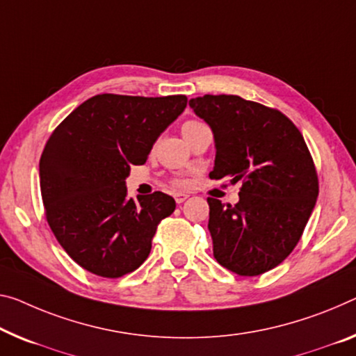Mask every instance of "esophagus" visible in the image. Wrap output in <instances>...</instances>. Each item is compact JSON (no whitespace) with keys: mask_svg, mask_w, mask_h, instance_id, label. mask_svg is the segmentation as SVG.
Instances as JSON below:
<instances>
[{"mask_svg":"<svg viewBox=\"0 0 356 356\" xmlns=\"http://www.w3.org/2000/svg\"><path fill=\"white\" fill-rule=\"evenodd\" d=\"M188 194H184V193H177L175 194V200H177V204H183V202L188 199Z\"/></svg>","mask_w":356,"mask_h":356,"instance_id":"34e87169","label":"esophagus"}]
</instances>
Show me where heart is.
Instances as JSON below:
<instances>
[{
  "label": "heart",
  "mask_w": 356,
  "mask_h": 356,
  "mask_svg": "<svg viewBox=\"0 0 356 356\" xmlns=\"http://www.w3.org/2000/svg\"><path fill=\"white\" fill-rule=\"evenodd\" d=\"M199 122H195V121H188V122H184V125H183V130L184 129H188V127H194V125H197Z\"/></svg>",
  "instance_id": "heart-1"
}]
</instances>
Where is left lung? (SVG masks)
I'll return each mask as SVG.
<instances>
[{
	"instance_id": "obj_1",
	"label": "left lung",
	"mask_w": 356,
	"mask_h": 356,
	"mask_svg": "<svg viewBox=\"0 0 356 356\" xmlns=\"http://www.w3.org/2000/svg\"><path fill=\"white\" fill-rule=\"evenodd\" d=\"M215 138L211 179L242 181L238 204L209 197L213 256L243 277L261 275L296 247L318 197L315 165L296 125L237 95L191 98Z\"/></svg>"
}]
</instances>
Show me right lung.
Returning a JSON list of instances; mask_svg holds the SVG:
<instances>
[{"label":"right lung","mask_w":356,"mask_h":356,"mask_svg":"<svg viewBox=\"0 0 356 356\" xmlns=\"http://www.w3.org/2000/svg\"><path fill=\"white\" fill-rule=\"evenodd\" d=\"M188 105L184 95L102 94L86 100L47 140L40 186L54 235L74 262L118 278L143 264L157 224L175 199L127 195L130 165L145 163L152 145Z\"/></svg>","instance_id":"1"}]
</instances>
